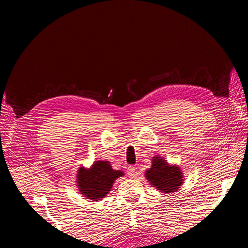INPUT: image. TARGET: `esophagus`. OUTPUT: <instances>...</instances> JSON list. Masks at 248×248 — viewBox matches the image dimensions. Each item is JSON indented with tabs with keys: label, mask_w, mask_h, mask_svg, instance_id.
Wrapping results in <instances>:
<instances>
[{
	"label": "esophagus",
	"mask_w": 248,
	"mask_h": 248,
	"mask_svg": "<svg viewBox=\"0 0 248 248\" xmlns=\"http://www.w3.org/2000/svg\"><path fill=\"white\" fill-rule=\"evenodd\" d=\"M136 174H137L136 168H134V167H129L128 170H127V175H128L130 178H134V177H136Z\"/></svg>",
	"instance_id": "34e87169"
}]
</instances>
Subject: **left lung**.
I'll list each match as a JSON object with an SVG mask.
<instances>
[{
  "label": "left lung",
  "instance_id": "1",
  "mask_svg": "<svg viewBox=\"0 0 248 248\" xmlns=\"http://www.w3.org/2000/svg\"><path fill=\"white\" fill-rule=\"evenodd\" d=\"M146 178L157 190L162 192H175L183 183V175L177 166H170L162 157L155 156L152 167L146 171Z\"/></svg>",
  "mask_w": 248,
  "mask_h": 248
}]
</instances>
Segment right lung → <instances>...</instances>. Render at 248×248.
<instances>
[{"instance_id":"add662e5","label":"right lung","mask_w":248,"mask_h":248,"mask_svg":"<svg viewBox=\"0 0 248 248\" xmlns=\"http://www.w3.org/2000/svg\"><path fill=\"white\" fill-rule=\"evenodd\" d=\"M124 172L112 170L108 161H96L91 169L80 168L78 171L79 192L92 201H99L110 191L115 180Z\"/></svg>"}]
</instances>
